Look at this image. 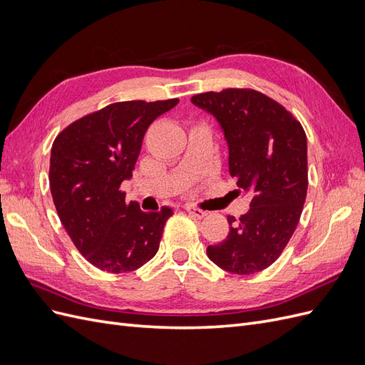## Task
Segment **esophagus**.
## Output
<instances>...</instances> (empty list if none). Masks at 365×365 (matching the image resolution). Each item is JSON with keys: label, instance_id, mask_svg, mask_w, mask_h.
Segmentation results:
<instances>
[{"label": "esophagus", "instance_id": "34e87169", "mask_svg": "<svg viewBox=\"0 0 365 365\" xmlns=\"http://www.w3.org/2000/svg\"><path fill=\"white\" fill-rule=\"evenodd\" d=\"M185 210H187V213H189V215L193 216V217H196V219H202V217L207 216L205 210L196 208V207H193V205H185Z\"/></svg>", "mask_w": 365, "mask_h": 365}]
</instances>
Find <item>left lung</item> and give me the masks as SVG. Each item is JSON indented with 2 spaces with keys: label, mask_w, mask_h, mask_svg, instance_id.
I'll return each instance as SVG.
<instances>
[{
  "label": "left lung",
  "mask_w": 365,
  "mask_h": 365,
  "mask_svg": "<svg viewBox=\"0 0 365 365\" xmlns=\"http://www.w3.org/2000/svg\"><path fill=\"white\" fill-rule=\"evenodd\" d=\"M192 103L212 114L228 145L230 175L252 193L250 210L228 216L230 233L207 256L219 268L248 275L279 259L300 220L307 193V141L300 121L256 90L202 93Z\"/></svg>",
  "instance_id": "left-lung-1"
}]
</instances>
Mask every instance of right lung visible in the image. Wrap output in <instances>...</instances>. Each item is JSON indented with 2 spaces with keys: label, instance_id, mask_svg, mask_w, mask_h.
Instances as JSON below:
<instances>
[{
  "label": "right lung",
  "instance_id": "obj_1",
  "mask_svg": "<svg viewBox=\"0 0 365 365\" xmlns=\"http://www.w3.org/2000/svg\"><path fill=\"white\" fill-rule=\"evenodd\" d=\"M178 98L130 101L105 106L73 121L56 137L50 157V190L63 228L96 268L120 274L155 256L173 212L145 213L126 204L120 185L132 176L143 137Z\"/></svg>",
  "mask_w": 365,
  "mask_h": 365
}]
</instances>
